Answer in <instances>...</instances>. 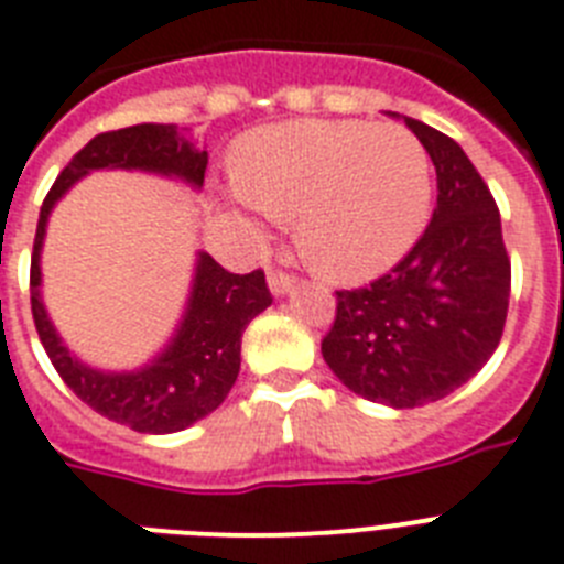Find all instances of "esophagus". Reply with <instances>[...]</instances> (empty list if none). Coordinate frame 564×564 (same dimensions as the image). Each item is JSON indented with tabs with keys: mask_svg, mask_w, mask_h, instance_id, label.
Returning a JSON list of instances; mask_svg holds the SVG:
<instances>
[{
	"mask_svg": "<svg viewBox=\"0 0 564 564\" xmlns=\"http://www.w3.org/2000/svg\"><path fill=\"white\" fill-rule=\"evenodd\" d=\"M292 286H295V278H292L290 272H281V269H272V272H269V290H272L274 295H286Z\"/></svg>",
	"mask_w": 564,
	"mask_h": 564,
	"instance_id": "34e87169",
	"label": "esophagus"
}]
</instances>
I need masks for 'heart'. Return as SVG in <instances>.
Returning a JSON list of instances; mask_svg holds the SVG:
<instances>
[{
  "label": "heart",
  "mask_w": 564,
  "mask_h": 564,
  "mask_svg": "<svg viewBox=\"0 0 564 564\" xmlns=\"http://www.w3.org/2000/svg\"><path fill=\"white\" fill-rule=\"evenodd\" d=\"M235 185L269 217H295V240L318 272L365 281L391 269L423 231L432 162L405 127L295 121L240 141Z\"/></svg>",
  "instance_id": "obj_1"
}]
</instances>
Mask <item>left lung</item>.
Listing matches in <instances>:
<instances>
[{
	"mask_svg": "<svg viewBox=\"0 0 564 564\" xmlns=\"http://www.w3.org/2000/svg\"><path fill=\"white\" fill-rule=\"evenodd\" d=\"M405 123L437 171L432 223L391 272L336 292L322 338L324 361L350 391L393 409L437 402L475 377L510 306V258L487 182L455 139Z\"/></svg>",
	"mask_w": 564,
	"mask_h": 564,
	"instance_id": "8db88e82",
	"label": "left lung"
}]
</instances>
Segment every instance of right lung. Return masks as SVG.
<instances>
[{"label":"right lung","instance_id":"1","mask_svg":"<svg viewBox=\"0 0 564 564\" xmlns=\"http://www.w3.org/2000/svg\"><path fill=\"white\" fill-rule=\"evenodd\" d=\"M100 167L153 171L203 187L208 150L187 144L173 123H135L123 130L100 132L84 150H77L54 178L36 219L31 254V315L59 379L91 411L141 434L182 432L219 409V402L228 397L240 373L242 329L272 304V292L263 269L235 274L219 267L210 254H199L194 292L171 347L153 365L135 373H104L86 368L63 347L57 329L45 315L40 301V249L54 203L77 178Z\"/></svg>","mask_w":564,"mask_h":564}]
</instances>
